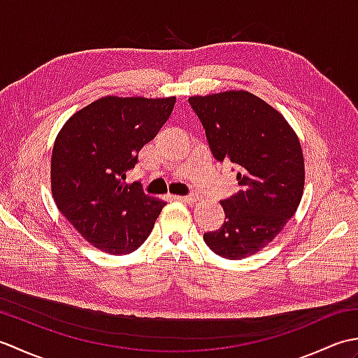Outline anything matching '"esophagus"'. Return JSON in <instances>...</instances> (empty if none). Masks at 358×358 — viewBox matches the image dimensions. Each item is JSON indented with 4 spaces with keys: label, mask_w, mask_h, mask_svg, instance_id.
Here are the masks:
<instances>
[{
    "label": "esophagus",
    "mask_w": 358,
    "mask_h": 358,
    "mask_svg": "<svg viewBox=\"0 0 358 358\" xmlns=\"http://www.w3.org/2000/svg\"><path fill=\"white\" fill-rule=\"evenodd\" d=\"M175 200H180V201H185V203H195L200 200L199 195H186V196H173Z\"/></svg>",
    "instance_id": "34e87169"
}]
</instances>
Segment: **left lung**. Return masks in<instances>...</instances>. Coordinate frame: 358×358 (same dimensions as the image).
Listing matches in <instances>:
<instances>
[{
	"instance_id": "left-lung-1",
	"label": "left lung",
	"mask_w": 358,
	"mask_h": 358,
	"mask_svg": "<svg viewBox=\"0 0 358 358\" xmlns=\"http://www.w3.org/2000/svg\"><path fill=\"white\" fill-rule=\"evenodd\" d=\"M217 162L237 169L238 192L220 201L226 220L203 235L229 260L257 254L286 226L303 196L305 158L299 136L281 113L248 90L189 98Z\"/></svg>"
}]
</instances>
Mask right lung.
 Listing matches in <instances>:
<instances>
[{
	"instance_id": "add662e5",
	"label": "right lung",
	"mask_w": 358,
	"mask_h": 358,
	"mask_svg": "<svg viewBox=\"0 0 358 358\" xmlns=\"http://www.w3.org/2000/svg\"><path fill=\"white\" fill-rule=\"evenodd\" d=\"M175 96L108 95L75 112L52 149L50 187L59 212L94 248L126 255L149 237L166 201L144 195L126 172L172 113Z\"/></svg>"
}]
</instances>
